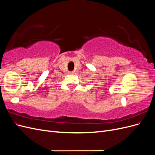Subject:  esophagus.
Masks as SVG:
<instances>
[{
  "mask_svg": "<svg viewBox=\"0 0 155 155\" xmlns=\"http://www.w3.org/2000/svg\"><path fill=\"white\" fill-rule=\"evenodd\" d=\"M69 74H70V75H73V74H74V71L69 72Z\"/></svg>",
  "mask_w": 155,
  "mask_h": 155,
  "instance_id": "obj_1",
  "label": "esophagus"
}]
</instances>
